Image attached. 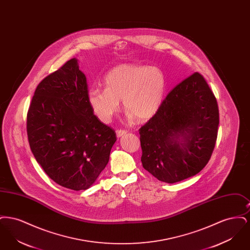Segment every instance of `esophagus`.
<instances>
[{"mask_svg":"<svg viewBox=\"0 0 250 250\" xmlns=\"http://www.w3.org/2000/svg\"><path fill=\"white\" fill-rule=\"evenodd\" d=\"M127 132L125 130H117L116 131V135H117V137L118 138H121V137H123L124 135H125Z\"/></svg>","mask_w":250,"mask_h":250,"instance_id":"1","label":"esophagus"}]
</instances>
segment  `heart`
I'll return each instance as SVG.
<instances>
[{
    "instance_id": "heart-1",
    "label": "heart",
    "mask_w": 250,
    "mask_h": 250,
    "mask_svg": "<svg viewBox=\"0 0 250 250\" xmlns=\"http://www.w3.org/2000/svg\"><path fill=\"white\" fill-rule=\"evenodd\" d=\"M105 90L92 88L87 99L95 116L109 123L119 111L120 101L127 110V118L144 122L153 118L162 105L166 80L155 66L119 64L104 78Z\"/></svg>"
}]
</instances>
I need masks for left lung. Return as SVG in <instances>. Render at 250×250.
Instances as JSON below:
<instances>
[{"label":"left lung","instance_id":"1","mask_svg":"<svg viewBox=\"0 0 250 250\" xmlns=\"http://www.w3.org/2000/svg\"><path fill=\"white\" fill-rule=\"evenodd\" d=\"M218 124L214 94L195 73L167 95L157 113L140 129L143 167L168 184L196 175L212 155Z\"/></svg>","mask_w":250,"mask_h":250}]
</instances>
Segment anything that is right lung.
<instances>
[{
	"label": "right lung",
	"mask_w": 250,
	"mask_h": 250,
	"mask_svg": "<svg viewBox=\"0 0 250 250\" xmlns=\"http://www.w3.org/2000/svg\"><path fill=\"white\" fill-rule=\"evenodd\" d=\"M86 77L76 58L36 87L27 114L32 153L49 178L72 190H86L107 166L116 142L88 103Z\"/></svg>",
	"instance_id": "obj_1"
}]
</instances>
